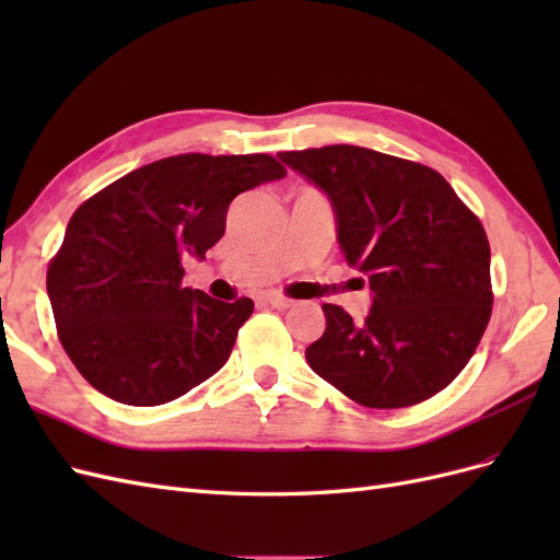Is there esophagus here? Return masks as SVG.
I'll use <instances>...</instances> for the list:
<instances>
[{"label":"esophagus","instance_id":"1","mask_svg":"<svg viewBox=\"0 0 560 560\" xmlns=\"http://www.w3.org/2000/svg\"><path fill=\"white\" fill-rule=\"evenodd\" d=\"M264 301L266 303H270V306L273 308H280V311H284V308H292L294 306V299H287V296H282V294H266L264 296Z\"/></svg>","mask_w":560,"mask_h":560}]
</instances>
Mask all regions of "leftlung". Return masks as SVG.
<instances>
[{
    "mask_svg": "<svg viewBox=\"0 0 560 560\" xmlns=\"http://www.w3.org/2000/svg\"><path fill=\"white\" fill-rule=\"evenodd\" d=\"M278 159L331 202L346 261L369 278L362 325L325 303L306 348L319 378L369 409H401L444 389L488 327L490 247L481 222L432 167L331 144Z\"/></svg>",
    "mask_w": 560,
    "mask_h": 560,
    "instance_id": "8db88e82",
    "label": "left lung"
}]
</instances>
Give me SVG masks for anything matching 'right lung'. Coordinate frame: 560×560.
<instances>
[{
    "label": "right lung",
    "instance_id": "right-lung-1",
    "mask_svg": "<svg viewBox=\"0 0 560 560\" xmlns=\"http://www.w3.org/2000/svg\"><path fill=\"white\" fill-rule=\"evenodd\" d=\"M284 175L268 154H182L83 202L46 273L60 343L79 374L128 406L173 401L214 376L254 303L184 287L182 259H206L231 200Z\"/></svg>",
    "mask_w": 560,
    "mask_h": 560
}]
</instances>
